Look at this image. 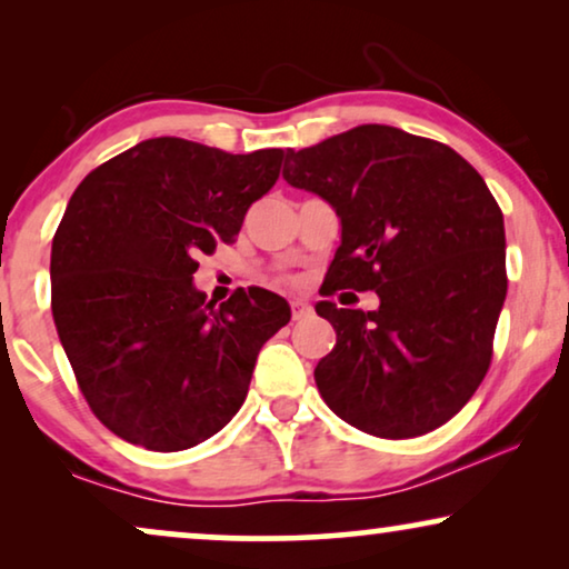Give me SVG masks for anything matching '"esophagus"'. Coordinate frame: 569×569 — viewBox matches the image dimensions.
<instances>
[{"label":"esophagus","instance_id":"esophagus-1","mask_svg":"<svg viewBox=\"0 0 569 569\" xmlns=\"http://www.w3.org/2000/svg\"><path fill=\"white\" fill-rule=\"evenodd\" d=\"M290 308H292V321H302V318H308L310 310H313L306 300H292Z\"/></svg>","mask_w":569,"mask_h":569}]
</instances>
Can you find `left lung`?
I'll use <instances>...</instances> for the list:
<instances>
[{"instance_id": "1", "label": "left lung", "mask_w": 569, "mask_h": 569, "mask_svg": "<svg viewBox=\"0 0 569 569\" xmlns=\"http://www.w3.org/2000/svg\"><path fill=\"white\" fill-rule=\"evenodd\" d=\"M284 181L341 220L323 295L380 298L337 308V347L316 365L333 415L376 438H417L471 399L492 360L505 274V222L485 178L456 150L383 123L287 150Z\"/></svg>"}]
</instances>
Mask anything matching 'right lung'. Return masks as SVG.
I'll list each match as a JSON object with an SVG mask.
<instances>
[{
  "mask_svg": "<svg viewBox=\"0 0 569 569\" xmlns=\"http://www.w3.org/2000/svg\"><path fill=\"white\" fill-rule=\"evenodd\" d=\"M282 160L284 150L230 154L154 137L98 166L69 199L51 243L53 323L92 415L121 440L173 453L243 407L290 306L248 287L214 308L193 271L217 240H236Z\"/></svg>",
  "mask_w": 569,
  "mask_h": 569,
  "instance_id": "1",
  "label": "right lung"
}]
</instances>
